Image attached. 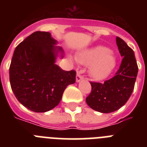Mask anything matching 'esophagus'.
<instances>
[{"label":"esophagus","instance_id":"34e87169","mask_svg":"<svg viewBox=\"0 0 147 147\" xmlns=\"http://www.w3.org/2000/svg\"><path fill=\"white\" fill-rule=\"evenodd\" d=\"M83 80V76H82L81 74H80V72H77V74H76V82H79L82 81V80Z\"/></svg>","mask_w":147,"mask_h":147}]
</instances>
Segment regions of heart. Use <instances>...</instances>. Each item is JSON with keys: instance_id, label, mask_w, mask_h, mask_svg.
<instances>
[{"instance_id": "b5f03b06", "label": "heart", "mask_w": 147, "mask_h": 147, "mask_svg": "<svg viewBox=\"0 0 147 147\" xmlns=\"http://www.w3.org/2000/svg\"><path fill=\"white\" fill-rule=\"evenodd\" d=\"M77 60L90 65V74L96 80L108 77L116 65V59L108 48L98 45L79 54Z\"/></svg>"}]
</instances>
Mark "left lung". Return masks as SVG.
Masks as SVG:
<instances>
[{
  "mask_svg": "<svg viewBox=\"0 0 147 147\" xmlns=\"http://www.w3.org/2000/svg\"><path fill=\"white\" fill-rule=\"evenodd\" d=\"M116 44L123 57L119 69L105 82H90L91 92L86 98L90 108L103 113L114 112L125 105L134 90L138 71L133 50L119 37Z\"/></svg>",
  "mask_w": 147,
  "mask_h": 147,
  "instance_id": "8db88e82",
  "label": "left lung"
}]
</instances>
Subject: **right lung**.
Wrapping results in <instances>:
<instances>
[{
  "label": "right lung",
  "instance_id": "obj_1",
  "mask_svg": "<svg viewBox=\"0 0 147 147\" xmlns=\"http://www.w3.org/2000/svg\"><path fill=\"white\" fill-rule=\"evenodd\" d=\"M49 32H35L15 49L9 81L17 99L28 110L47 112L57 106L67 85L76 82V71L55 64L62 49ZM63 57V55H62Z\"/></svg>",
  "mask_w": 147,
  "mask_h": 147
}]
</instances>
